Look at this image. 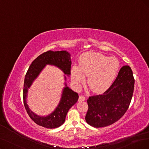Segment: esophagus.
<instances>
[{
    "label": "esophagus",
    "instance_id": "esophagus-1",
    "mask_svg": "<svg viewBox=\"0 0 149 149\" xmlns=\"http://www.w3.org/2000/svg\"><path fill=\"white\" fill-rule=\"evenodd\" d=\"M85 100V97L83 95H80L79 96V102H82V101H84Z\"/></svg>",
    "mask_w": 149,
    "mask_h": 149
}]
</instances>
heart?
Returning <instances> with one entry per match:
<instances>
[{
	"instance_id": "obj_1",
	"label": "heart",
	"mask_w": 149,
	"mask_h": 149,
	"mask_svg": "<svg viewBox=\"0 0 149 149\" xmlns=\"http://www.w3.org/2000/svg\"><path fill=\"white\" fill-rule=\"evenodd\" d=\"M79 66L71 69V77L74 86L79 88L88 76L87 83L95 93H103L108 90L116 78L120 68L118 59L107 57L100 53L87 52L79 58Z\"/></svg>"
}]
</instances>
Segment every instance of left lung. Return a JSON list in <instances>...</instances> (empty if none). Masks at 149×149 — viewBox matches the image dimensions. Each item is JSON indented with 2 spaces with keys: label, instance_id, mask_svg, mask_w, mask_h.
Returning <instances> with one entry per match:
<instances>
[{
  "label": "left lung",
  "instance_id": "1",
  "mask_svg": "<svg viewBox=\"0 0 149 149\" xmlns=\"http://www.w3.org/2000/svg\"><path fill=\"white\" fill-rule=\"evenodd\" d=\"M134 79L128 65L120 69L116 79L102 95L90 96L85 120L95 128L117 122L127 111L133 95Z\"/></svg>",
  "mask_w": 149,
  "mask_h": 149
}]
</instances>
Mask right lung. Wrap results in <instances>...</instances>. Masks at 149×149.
Instances as JSON below:
<instances>
[{"instance_id": "right-lung-1", "label": "right lung", "mask_w": 149, "mask_h": 149, "mask_svg": "<svg viewBox=\"0 0 149 149\" xmlns=\"http://www.w3.org/2000/svg\"><path fill=\"white\" fill-rule=\"evenodd\" d=\"M71 64L70 54L68 52L63 50L53 52L49 50L39 55L33 61L29 66L24 79L23 93V101L29 116L38 125L49 129L56 128L62 125L65 122L66 115L69 110L77 102L79 95L78 93L69 88L65 83L61 98L57 107L47 116L40 117L31 111L27 105L26 99L28 88L47 64L56 66L63 72L64 74L69 76L70 75ZM64 79L66 80L65 75Z\"/></svg>"}]
</instances>
